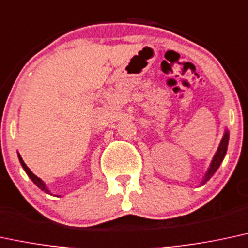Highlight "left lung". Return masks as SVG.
I'll return each mask as SVG.
<instances>
[{
  "mask_svg": "<svg viewBox=\"0 0 248 248\" xmlns=\"http://www.w3.org/2000/svg\"><path fill=\"white\" fill-rule=\"evenodd\" d=\"M228 144H229V132H228V129H226L224 133V136H223L222 141H220V143H219V147H218V149H217V151H216V154H215L213 160H211L210 168L208 169L207 173H205L204 179L202 180L201 185L207 183V181L209 180L211 177H213L214 173L217 171V169L219 168L220 163L223 162V159H224V157H225L226 150H228Z\"/></svg>",
  "mask_w": 248,
  "mask_h": 248,
  "instance_id": "1",
  "label": "left lung"
}]
</instances>
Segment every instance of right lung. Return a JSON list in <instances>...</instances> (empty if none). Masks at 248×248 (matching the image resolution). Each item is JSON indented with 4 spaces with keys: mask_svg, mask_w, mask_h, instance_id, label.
<instances>
[{
    "mask_svg": "<svg viewBox=\"0 0 248 248\" xmlns=\"http://www.w3.org/2000/svg\"><path fill=\"white\" fill-rule=\"evenodd\" d=\"M18 158H19V162H20V164H22V166H23V169H24V171L26 172V174L29 175L30 177V179H31L32 181H33V183L37 185V186L39 187V188H40L41 190H43V192H45V193H47V194H50V192H49V189L47 188L46 187V185L44 184V181L41 180V179H39L37 175L35 174H33V173H32V171L31 170H30L28 166H26V164L24 163V160L22 159V157H20V155L18 154Z\"/></svg>",
    "mask_w": 248,
    "mask_h": 248,
    "instance_id": "add662e5",
    "label": "right lung"
}]
</instances>
